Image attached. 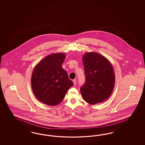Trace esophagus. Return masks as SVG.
Wrapping results in <instances>:
<instances>
[{"instance_id": "1", "label": "esophagus", "mask_w": 145, "mask_h": 145, "mask_svg": "<svg viewBox=\"0 0 145 145\" xmlns=\"http://www.w3.org/2000/svg\"><path fill=\"white\" fill-rule=\"evenodd\" d=\"M73 83H74V85H75L76 84V79L73 80Z\"/></svg>"}]
</instances>
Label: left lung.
<instances>
[{
    "label": "left lung",
    "mask_w": 145,
    "mask_h": 145,
    "mask_svg": "<svg viewBox=\"0 0 145 145\" xmlns=\"http://www.w3.org/2000/svg\"><path fill=\"white\" fill-rule=\"evenodd\" d=\"M86 82L80 88L83 99L94 105L105 101L114 89L115 74L110 61L101 55L87 53L82 57Z\"/></svg>",
    "instance_id": "left-lung-1"
}]
</instances>
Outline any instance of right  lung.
<instances>
[{
	"mask_svg": "<svg viewBox=\"0 0 145 145\" xmlns=\"http://www.w3.org/2000/svg\"><path fill=\"white\" fill-rule=\"evenodd\" d=\"M65 54L55 53L44 57L35 66L31 76V86L35 97L41 103L57 105L73 86L61 64Z\"/></svg>",
	"mask_w": 145,
	"mask_h": 145,
	"instance_id": "1",
	"label": "right lung"
}]
</instances>
